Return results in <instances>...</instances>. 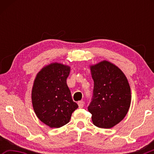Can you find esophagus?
<instances>
[{
	"instance_id": "1",
	"label": "esophagus",
	"mask_w": 154,
	"mask_h": 154,
	"mask_svg": "<svg viewBox=\"0 0 154 154\" xmlns=\"http://www.w3.org/2000/svg\"><path fill=\"white\" fill-rule=\"evenodd\" d=\"M78 104V106H79V108H82L83 107V106H84V102H83V100H80L79 102L77 103Z\"/></svg>"
}]
</instances>
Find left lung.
<instances>
[{"label":"left lung","mask_w":154,"mask_h":154,"mask_svg":"<svg viewBox=\"0 0 154 154\" xmlns=\"http://www.w3.org/2000/svg\"><path fill=\"white\" fill-rule=\"evenodd\" d=\"M92 97L88 109L93 124L111 128L124 118L131 103L128 82L118 67L107 61L91 66Z\"/></svg>","instance_id":"obj_1"}]
</instances>
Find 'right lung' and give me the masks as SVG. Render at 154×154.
Returning <instances> with one entry per match:
<instances>
[{
    "mask_svg": "<svg viewBox=\"0 0 154 154\" xmlns=\"http://www.w3.org/2000/svg\"><path fill=\"white\" fill-rule=\"evenodd\" d=\"M70 67L53 63L36 75L32 91L33 109L36 116L50 128H60L69 122L78 108L66 84Z\"/></svg>",
    "mask_w": 154,
    "mask_h": 154,
    "instance_id": "right-lung-1",
    "label": "right lung"
}]
</instances>
